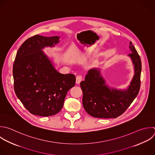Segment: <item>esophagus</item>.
<instances>
[{
  "mask_svg": "<svg viewBox=\"0 0 155 155\" xmlns=\"http://www.w3.org/2000/svg\"><path fill=\"white\" fill-rule=\"evenodd\" d=\"M82 76L79 75V76H78L76 77V83L77 84H79L80 82L82 81Z\"/></svg>",
  "mask_w": 155,
  "mask_h": 155,
  "instance_id": "34e87169",
  "label": "esophagus"
}]
</instances>
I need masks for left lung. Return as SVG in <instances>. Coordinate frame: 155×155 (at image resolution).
Instances as JSON below:
<instances>
[{
    "mask_svg": "<svg viewBox=\"0 0 155 155\" xmlns=\"http://www.w3.org/2000/svg\"><path fill=\"white\" fill-rule=\"evenodd\" d=\"M131 53L128 56L134 66V76L126 89L111 88L101 75L99 68L90 69L85 81L81 82L83 92L82 104L85 111L91 116L99 118H116L121 115L137 96L140 85L141 61L132 43Z\"/></svg>",
    "mask_w": 155,
    "mask_h": 155,
    "instance_id": "8db88e82",
    "label": "left lung"
}]
</instances>
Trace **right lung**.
<instances>
[{"label": "right lung", "instance_id": "add662e5", "mask_svg": "<svg viewBox=\"0 0 155 155\" xmlns=\"http://www.w3.org/2000/svg\"><path fill=\"white\" fill-rule=\"evenodd\" d=\"M60 37L35 35L26 40L16 54L13 65L14 87L17 97L33 114L50 116L58 113L76 77L61 74L43 51L53 47Z\"/></svg>", "mask_w": 155, "mask_h": 155}]
</instances>
